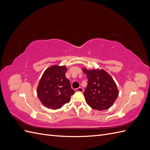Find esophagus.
<instances>
[{
    "label": "esophagus",
    "mask_w": 150,
    "mask_h": 150,
    "mask_svg": "<svg viewBox=\"0 0 150 150\" xmlns=\"http://www.w3.org/2000/svg\"><path fill=\"white\" fill-rule=\"evenodd\" d=\"M75 91H76V92H81V93H83V92L84 91V89H83V88L80 87V88H77V89H75Z\"/></svg>",
    "instance_id": "1"
}]
</instances>
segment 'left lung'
I'll use <instances>...</instances> for the list:
<instances>
[{
	"label": "left lung",
	"mask_w": 150,
	"mask_h": 150,
	"mask_svg": "<svg viewBox=\"0 0 150 150\" xmlns=\"http://www.w3.org/2000/svg\"><path fill=\"white\" fill-rule=\"evenodd\" d=\"M82 71L88 79L84 96L88 105L94 110H106L115 102L119 94L117 86L112 77L103 69Z\"/></svg>",
	"instance_id": "left-lung-1"
}]
</instances>
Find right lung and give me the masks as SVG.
Here are the masks:
<instances>
[{
	"mask_svg": "<svg viewBox=\"0 0 150 150\" xmlns=\"http://www.w3.org/2000/svg\"><path fill=\"white\" fill-rule=\"evenodd\" d=\"M65 66L53 65L44 72L37 88V94L44 106L57 110L69 103L75 93L65 76Z\"/></svg>",
	"mask_w": 150,
	"mask_h": 150,
	"instance_id": "right-lung-1",
	"label": "right lung"
}]
</instances>
